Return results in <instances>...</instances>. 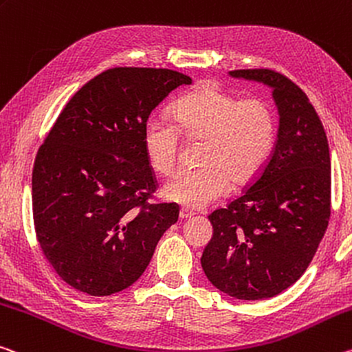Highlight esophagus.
I'll return each instance as SVG.
<instances>
[{"mask_svg":"<svg viewBox=\"0 0 352 352\" xmlns=\"http://www.w3.org/2000/svg\"><path fill=\"white\" fill-rule=\"evenodd\" d=\"M194 213L191 210H186V208H182L180 210V219H189V217H192Z\"/></svg>","mask_w":352,"mask_h":352,"instance_id":"1","label":"esophagus"}]
</instances>
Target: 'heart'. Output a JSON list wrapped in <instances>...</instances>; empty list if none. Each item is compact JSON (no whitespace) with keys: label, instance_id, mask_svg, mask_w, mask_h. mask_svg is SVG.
<instances>
[{"label":"heart","instance_id":"b5f03b06","mask_svg":"<svg viewBox=\"0 0 352 352\" xmlns=\"http://www.w3.org/2000/svg\"><path fill=\"white\" fill-rule=\"evenodd\" d=\"M180 135L202 141L196 169H183L166 182L163 196L186 208H204L235 186L258 175L272 152L277 119L263 97L238 98L214 81L199 82L175 100L170 120L152 116L144 124L142 146L160 174H169L180 156Z\"/></svg>","mask_w":352,"mask_h":352}]
</instances>
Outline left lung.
<instances>
[{
  "label": "left lung",
  "mask_w": 352,
  "mask_h": 352,
  "mask_svg": "<svg viewBox=\"0 0 352 352\" xmlns=\"http://www.w3.org/2000/svg\"><path fill=\"white\" fill-rule=\"evenodd\" d=\"M232 76L274 87L280 122L263 169L243 194L208 216L205 276L228 296L272 298L309 267L331 219V155L324 126L302 89L271 69Z\"/></svg>",
  "instance_id": "left-lung-1"
}]
</instances>
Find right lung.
Segmentation results:
<instances>
[{"instance_id":"obj_1","label":"right lung","mask_w":352,"mask_h":352,"mask_svg":"<svg viewBox=\"0 0 352 352\" xmlns=\"http://www.w3.org/2000/svg\"><path fill=\"white\" fill-rule=\"evenodd\" d=\"M191 78L169 69L114 67L67 102L37 150L32 217L45 260L72 288L111 296L133 285L175 204H153L155 172L142 146L152 111Z\"/></svg>"}]
</instances>
